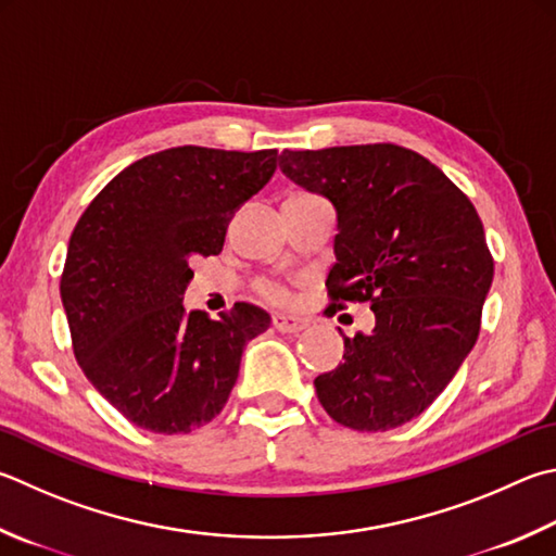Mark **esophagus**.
I'll use <instances>...</instances> for the list:
<instances>
[{"label":"esophagus","mask_w":556,"mask_h":556,"mask_svg":"<svg viewBox=\"0 0 556 556\" xmlns=\"http://www.w3.org/2000/svg\"><path fill=\"white\" fill-rule=\"evenodd\" d=\"M271 323H275V328L279 332H301L308 328V320L296 318V316H285V313H277V316L271 318Z\"/></svg>","instance_id":"esophagus-1"}]
</instances>
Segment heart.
<instances>
[{"label": "heart", "mask_w": 556, "mask_h": 556, "mask_svg": "<svg viewBox=\"0 0 556 556\" xmlns=\"http://www.w3.org/2000/svg\"><path fill=\"white\" fill-rule=\"evenodd\" d=\"M262 294H265L269 301H277V304L289 301V289L285 285H279V281H269V285L262 287Z\"/></svg>", "instance_id": "heart-1"}]
</instances>
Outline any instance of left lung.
Instances as JSON below:
<instances>
[{
    "instance_id": "8db88e82",
    "label": "left lung",
    "mask_w": 556,
    "mask_h": 556,
    "mask_svg": "<svg viewBox=\"0 0 556 556\" xmlns=\"http://www.w3.org/2000/svg\"><path fill=\"white\" fill-rule=\"evenodd\" d=\"M291 181L338 214L328 316L369 304L375 330L345 340L340 365L316 377L340 426L383 432L420 416L479 338L493 257L467 194L418 153L393 143L285 150Z\"/></svg>"
}]
</instances>
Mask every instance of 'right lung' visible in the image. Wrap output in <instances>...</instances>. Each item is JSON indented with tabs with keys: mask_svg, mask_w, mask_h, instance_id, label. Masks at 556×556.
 I'll use <instances>...</instances> for the list:
<instances>
[{
	"mask_svg": "<svg viewBox=\"0 0 556 556\" xmlns=\"http://www.w3.org/2000/svg\"><path fill=\"white\" fill-rule=\"evenodd\" d=\"M277 150L181 146L136 160L99 191L70 236L60 277L75 357L134 426L181 435L224 410L240 357L269 313H187L189 260L218 255L236 211L267 185Z\"/></svg>",
	"mask_w": 556,
	"mask_h": 556,
	"instance_id": "1",
	"label": "right lung"
}]
</instances>
